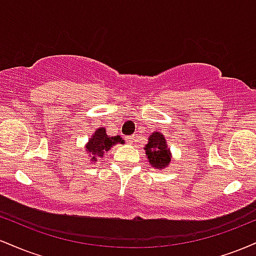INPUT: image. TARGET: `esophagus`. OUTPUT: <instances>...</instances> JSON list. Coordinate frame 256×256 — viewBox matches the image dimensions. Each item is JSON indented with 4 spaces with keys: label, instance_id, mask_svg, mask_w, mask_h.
<instances>
[{
    "label": "esophagus",
    "instance_id": "1",
    "mask_svg": "<svg viewBox=\"0 0 256 256\" xmlns=\"http://www.w3.org/2000/svg\"><path fill=\"white\" fill-rule=\"evenodd\" d=\"M126 142H128V144H134V136H128V137H126Z\"/></svg>",
    "mask_w": 256,
    "mask_h": 256
}]
</instances>
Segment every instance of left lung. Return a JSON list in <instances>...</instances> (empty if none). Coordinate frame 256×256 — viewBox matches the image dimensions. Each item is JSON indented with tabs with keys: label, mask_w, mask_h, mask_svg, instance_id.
I'll return each instance as SVG.
<instances>
[{
	"label": "left lung",
	"mask_w": 256,
	"mask_h": 256,
	"mask_svg": "<svg viewBox=\"0 0 256 256\" xmlns=\"http://www.w3.org/2000/svg\"><path fill=\"white\" fill-rule=\"evenodd\" d=\"M144 150L149 164L155 168H165L171 162V152L167 148L165 137L160 132H152L144 146Z\"/></svg>",
	"instance_id": "obj_1"
}]
</instances>
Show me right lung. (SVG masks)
I'll list each match as a JSON object with an SVG mask.
<instances>
[{"mask_svg": "<svg viewBox=\"0 0 256 256\" xmlns=\"http://www.w3.org/2000/svg\"><path fill=\"white\" fill-rule=\"evenodd\" d=\"M116 143H124L120 136L110 137L106 134L104 128H100L91 136L86 144V150L91 155V161H98V158H104V155Z\"/></svg>", "mask_w": 256, "mask_h": 256, "instance_id": "1", "label": "right lung"}]
</instances>
